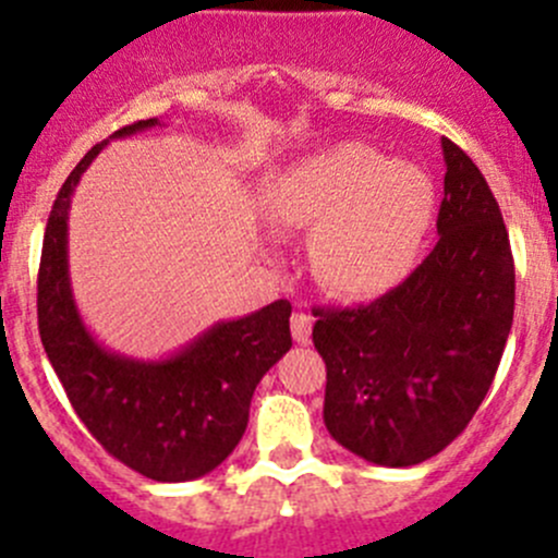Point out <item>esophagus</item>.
Listing matches in <instances>:
<instances>
[{
	"mask_svg": "<svg viewBox=\"0 0 558 558\" xmlns=\"http://www.w3.org/2000/svg\"><path fill=\"white\" fill-rule=\"evenodd\" d=\"M311 331H313V315L305 311H296L291 315V335L300 345H307L311 342Z\"/></svg>",
	"mask_w": 558,
	"mask_h": 558,
	"instance_id": "obj_1",
	"label": "esophagus"
}]
</instances>
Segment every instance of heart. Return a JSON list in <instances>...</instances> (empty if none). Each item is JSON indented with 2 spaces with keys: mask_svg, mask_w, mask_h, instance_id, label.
<instances>
[{
  "mask_svg": "<svg viewBox=\"0 0 558 558\" xmlns=\"http://www.w3.org/2000/svg\"><path fill=\"white\" fill-rule=\"evenodd\" d=\"M269 205L286 227L318 229L313 269L331 291L378 296L418 262L435 218V183L424 167L340 143L280 174Z\"/></svg>",
  "mask_w": 558,
  "mask_h": 558,
  "instance_id": "obj_1",
  "label": "heart"
}]
</instances>
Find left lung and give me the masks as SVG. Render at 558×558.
I'll return each instance as SVG.
<instances>
[{
	"label": "left lung",
	"mask_w": 558,
	"mask_h": 558,
	"mask_svg": "<svg viewBox=\"0 0 558 558\" xmlns=\"http://www.w3.org/2000/svg\"><path fill=\"white\" fill-rule=\"evenodd\" d=\"M435 251L369 305L315 311L329 435L380 466H413L464 432L488 393L515 305L508 229L486 178L442 137Z\"/></svg>",
	"instance_id": "obj_1"
}]
</instances>
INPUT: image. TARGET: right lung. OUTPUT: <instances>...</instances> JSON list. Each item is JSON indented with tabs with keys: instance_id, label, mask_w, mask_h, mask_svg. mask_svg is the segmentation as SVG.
Listing matches in <instances>:
<instances>
[{
	"instance_id": "1",
	"label": "right lung",
	"mask_w": 558,
	"mask_h": 558,
	"mask_svg": "<svg viewBox=\"0 0 558 558\" xmlns=\"http://www.w3.org/2000/svg\"><path fill=\"white\" fill-rule=\"evenodd\" d=\"M154 126H161L159 118L118 129L110 140ZM110 140L83 156L50 210L37 278L39 337L77 418L107 453L150 481H196L243 440L258 380L291 348V305L278 300L243 318L218 320L165 359L105 348L72 294L66 232L72 194Z\"/></svg>"
}]
</instances>
